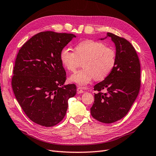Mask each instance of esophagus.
Returning a JSON list of instances; mask_svg holds the SVG:
<instances>
[{
    "label": "esophagus",
    "mask_w": 156,
    "mask_h": 156,
    "mask_svg": "<svg viewBox=\"0 0 156 156\" xmlns=\"http://www.w3.org/2000/svg\"><path fill=\"white\" fill-rule=\"evenodd\" d=\"M77 93H78V94H81V93H83V92H84L83 88L80 87H79L77 88Z\"/></svg>",
    "instance_id": "34e87169"
}]
</instances>
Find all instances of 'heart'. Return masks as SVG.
Instances as JSON below:
<instances>
[{
	"mask_svg": "<svg viewBox=\"0 0 156 156\" xmlns=\"http://www.w3.org/2000/svg\"><path fill=\"white\" fill-rule=\"evenodd\" d=\"M60 59L64 68L74 72L83 62V68L70 77V80L81 86L92 80L101 81L108 76L115 68L116 55L115 49L105 46L102 42L86 40L75 45L74 52L67 48L60 51Z\"/></svg>",
	"mask_w": 156,
	"mask_h": 156,
	"instance_id": "1",
	"label": "heart"
}]
</instances>
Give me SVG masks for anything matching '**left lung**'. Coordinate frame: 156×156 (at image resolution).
Instances as JSON below:
<instances>
[{
    "instance_id": "8db88e82",
    "label": "left lung",
    "mask_w": 156,
    "mask_h": 156,
    "mask_svg": "<svg viewBox=\"0 0 156 156\" xmlns=\"http://www.w3.org/2000/svg\"><path fill=\"white\" fill-rule=\"evenodd\" d=\"M107 36L116 46V64L108 76L94 87L98 92L94 94L90 113L98 121L111 124L124 117L137 97L140 65L137 53L129 41L110 32ZM104 89L106 92L101 93Z\"/></svg>"
}]
</instances>
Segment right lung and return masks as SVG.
Here are the masks:
<instances>
[{
	"instance_id": "1",
	"label": "right lung",
	"mask_w": 156,
	"mask_h": 156,
	"mask_svg": "<svg viewBox=\"0 0 156 156\" xmlns=\"http://www.w3.org/2000/svg\"><path fill=\"white\" fill-rule=\"evenodd\" d=\"M73 34L45 31L32 36L19 51L12 87L18 103L34 123L52 127L64 119L68 100L76 94L74 84L64 85L66 73L60 51Z\"/></svg>"
}]
</instances>
